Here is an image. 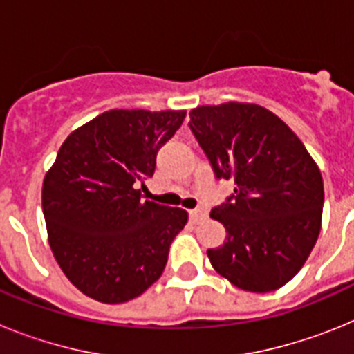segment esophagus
<instances>
[{"instance_id":"34e87169","label":"esophagus","mask_w":354,"mask_h":354,"mask_svg":"<svg viewBox=\"0 0 354 354\" xmlns=\"http://www.w3.org/2000/svg\"><path fill=\"white\" fill-rule=\"evenodd\" d=\"M189 216H192L193 223H200V221L205 220V218H207V211H205V209L200 207V209H195V211L189 212Z\"/></svg>"}]
</instances>
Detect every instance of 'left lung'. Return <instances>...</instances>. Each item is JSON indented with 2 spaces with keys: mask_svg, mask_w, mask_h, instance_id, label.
<instances>
[{
  "mask_svg": "<svg viewBox=\"0 0 354 354\" xmlns=\"http://www.w3.org/2000/svg\"><path fill=\"white\" fill-rule=\"evenodd\" d=\"M198 145L234 195L214 207L227 241L207 250L216 273L250 292H271L292 280L321 232V170L282 118L252 102L189 111Z\"/></svg>",
  "mask_w": 354,
  "mask_h": 354,
  "instance_id": "8db88e82",
  "label": "left lung"
}]
</instances>
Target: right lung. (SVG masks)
Returning <instances> with one entry per match:
<instances>
[{
    "instance_id": "right-lung-1",
    "label": "right lung",
    "mask_w": 354,
    "mask_h": 354,
    "mask_svg": "<svg viewBox=\"0 0 354 354\" xmlns=\"http://www.w3.org/2000/svg\"><path fill=\"white\" fill-rule=\"evenodd\" d=\"M186 109H109L72 131L42 184V211L56 262L76 289L126 303L162 274L171 241L187 223L179 207L142 200L161 145Z\"/></svg>"
}]
</instances>
